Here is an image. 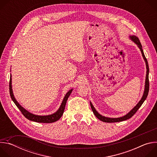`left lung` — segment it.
<instances>
[{"mask_svg": "<svg viewBox=\"0 0 157 157\" xmlns=\"http://www.w3.org/2000/svg\"><path fill=\"white\" fill-rule=\"evenodd\" d=\"M130 38L132 39V40L133 41L135 42L138 47H139V48L140 49V51L142 52L143 58L145 61L146 63V66H147V75H146V79H145V91H144V93L143 95V97L142 98L141 100L139 101V102L136 105V107H134L133 109H132V110H130V113H128L127 115L119 117V118H109V117H105L104 116H102L101 115H100L98 112L96 111V110L94 109V107H93V104L91 103V107L92 109V110L94 114L96 116V117L99 119L100 121L104 122H107V123H113V122H121V121H124L125 120H127L130 118H131L134 114L136 113V112L138 110V109L140 107V106L142 105V104L144 103V102L145 101V100L146 99L148 94V91H149V79H148V73H149V67H148V61L147 59L144 55V51L142 50V44L140 43V41L139 39V38H137L136 36H130Z\"/></svg>", "mask_w": 157, "mask_h": 157, "instance_id": "left-lung-1", "label": "left lung"}]
</instances>
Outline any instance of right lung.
<instances>
[{
  "instance_id": "right-lung-1",
  "label": "right lung",
  "mask_w": 157,
  "mask_h": 157,
  "mask_svg": "<svg viewBox=\"0 0 157 157\" xmlns=\"http://www.w3.org/2000/svg\"><path fill=\"white\" fill-rule=\"evenodd\" d=\"M9 91H10V95L11 99H12L13 102L15 104L17 107L21 111V114H23L27 119H29L30 121H32L36 122H40V123H52V122H56L58 120H59L61 117L62 115L63 114L65 105H66V101H67V100H68V97L70 96V95L71 94V93L72 92V89H71V90L69 91L68 93H67V94L65 95V96L64 98V99H63V102L61 104L60 107L59 108V109L55 113H54L52 115L44 116H36V115H34L33 114L30 113L29 112H28L24 108L22 107L18 103V102L15 99V98L13 96V92H12L11 76H10V82H9Z\"/></svg>"
}]
</instances>
